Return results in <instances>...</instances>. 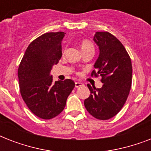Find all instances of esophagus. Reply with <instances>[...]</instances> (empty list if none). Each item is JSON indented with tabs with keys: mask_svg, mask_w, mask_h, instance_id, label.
I'll list each match as a JSON object with an SVG mask.
<instances>
[{
	"mask_svg": "<svg viewBox=\"0 0 151 151\" xmlns=\"http://www.w3.org/2000/svg\"><path fill=\"white\" fill-rule=\"evenodd\" d=\"M83 84L81 82H75V88H79Z\"/></svg>",
	"mask_w": 151,
	"mask_h": 151,
	"instance_id": "esophagus-1",
	"label": "esophagus"
}]
</instances>
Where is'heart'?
<instances>
[{"mask_svg": "<svg viewBox=\"0 0 151 151\" xmlns=\"http://www.w3.org/2000/svg\"><path fill=\"white\" fill-rule=\"evenodd\" d=\"M80 48L82 51V52L88 50H94V46L92 44V42L88 40H83L81 41Z\"/></svg>", "mask_w": 151, "mask_h": 151, "instance_id": "heart-1", "label": "heart"}]
</instances>
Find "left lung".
Masks as SVG:
<instances>
[{
  "label": "left lung",
  "instance_id": "8db88e82",
  "mask_svg": "<svg viewBox=\"0 0 151 151\" xmlns=\"http://www.w3.org/2000/svg\"><path fill=\"white\" fill-rule=\"evenodd\" d=\"M93 40L99 46V55L91 75L101 76L103 86L96 88L88 84L91 94L84 103L92 116L108 120L126 102L132 86V66L129 55L116 37L109 32H96Z\"/></svg>",
  "mask_w": 151,
  "mask_h": 151
}]
</instances>
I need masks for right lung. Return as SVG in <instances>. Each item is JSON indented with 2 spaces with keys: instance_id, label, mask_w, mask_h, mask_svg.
Masks as SVG:
<instances>
[{
  "instance_id": "obj_1",
  "label": "right lung",
  "mask_w": 151,
  "mask_h": 151,
  "mask_svg": "<svg viewBox=\"0 0 151 151\" xmlns=\"http://www.w3.org/2000/svg\"><path fill=\"white\" fill-rule=\"evenodd\" d=\"M64 32L46 33L29 44L18 70L20 93L34 114L52 119L63 110L75 86L71 79L53 82L50 71L62 57Z\"/></svg>"
}]
</instances>
